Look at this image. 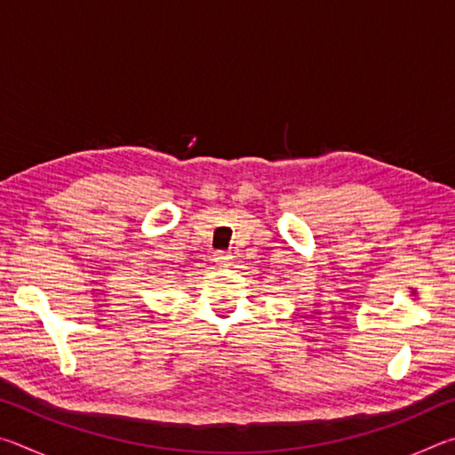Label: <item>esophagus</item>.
Returning <instances> with one entry per match:
<instances>
[{
  "instance_id": "1",
  "label": "esophagus",
  "mask_w": 455,
  "mask_h": 455,
  "mask_svg": "<svg viewBox=\"0 0 455 455\" xmlns=\"http://www.w3.org/2000/svg\"><path fill=\"white\" fill-rule=\"evenodd\" d=\"M214 263L220 265V267H228L230 263H233V255H230V252H225V251L214 252Z\"/></svg>"
}]
</instances>
